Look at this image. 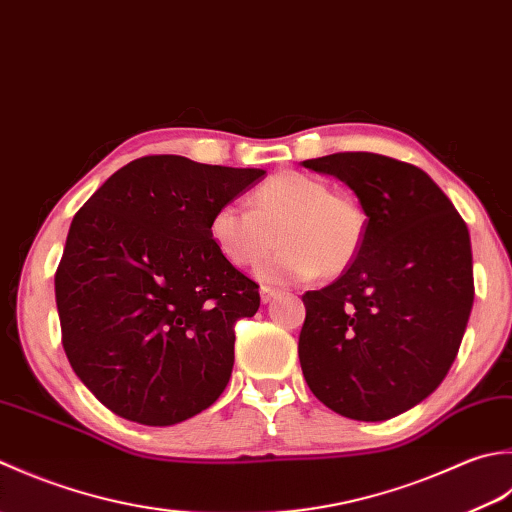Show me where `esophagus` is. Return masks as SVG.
<instances>
[{"label":"esophagus","instance_id":"obj_1","mask_svg":"<svg viewBox=\"0 0 512 512\" xmlns=\"http://www.w3.org/2000/svg\"><path fill=\"white\" fill-rule=\"evenodd\" d=\"M278 296V289H271V287H260V300H263V305L271 302Z\"/></svg>","mask_w":512,"mask_h":512}]
</instances>
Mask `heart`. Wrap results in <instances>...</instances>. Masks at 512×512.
Masks as SVG:
<instances>
[{
    "label": "heart",
    "mask_w": 512,
    "mask_h": 512,
    "mask_svg": "<svg viewBox=\"0 0 512 512\" xmlns=\"http://www.w3.org/2000/svg\"><path fill=\"white\" fill-rule=\"evenodd\" d=\"M364 234L367 212L356 198L294 170L260 183L247 210L221 205L210 218L212 243L236 267H256L278 238L280 249L258 269L269 285L342 274L356 260Z\"/></svg>",
    "instance_id": "obj_1"
}]
</instances>
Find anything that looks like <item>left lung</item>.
I'll list each match as a JSON object with an SVG mask.
<instances>
[{
	"label": "left lung",
	"instance_id": "left-lung-1",
	"mask_svg": "<svg viewBox=\"0 0 512 512\" xmlns=\"http://www.w3.org/2000/svg\"><path fill=\"white\" fill-rule=\"evenodd\" d=\"M302 165L347 183L367 212L351 267L302 296V375L331 411L391 420L429 398L460 351L475 298L468 227L411 163L338 152Z\"/></svg>",
	"mask_w": 512,
	"mask_h": 512
}]
</instances>
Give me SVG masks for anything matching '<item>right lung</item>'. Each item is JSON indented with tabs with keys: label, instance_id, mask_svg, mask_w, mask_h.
<instances>
[{
	"label": "right lung",
	"instance_id": "obj_1",
	"mask_svg": "<svg viewBox=\"0 0 512 512\" xmlns=\"http://www.w3.org/2000/svg\"><path fill=\"white\" fill-rule=\"evenodd\" d=\"M265 176L176 154L114 172L72 218L55 274L77 378L125 420L172 426L205 411L234 367V325L258 285L218 252L210 218Z\"/></svg>",
	"mask_w": 512,
	"mask_h": 512
}]
</instances>
